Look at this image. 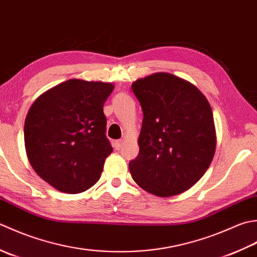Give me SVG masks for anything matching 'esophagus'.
Here are the masks:
<instances>
[{
  "label": "esophagus",
  "instance_id": "34e87169",
  "mask_svg": "<svg viewBox=\"0 0 257 257\" xmlns=\"http://www.w3.org/2000/svg\"><path fill=\"white\" fill-rule=\"evenodd\" d=\"M124 145V141L123 140H118V141H115L113 142V148L115 150H121Z\"/></svg>",
  "mask_w": 257,
  "mask_h": 257
}]
</instances>
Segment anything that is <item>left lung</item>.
I'll return each instance as SVG.
<instances>
[{"instance_id": "obj_1", "label": "left lung", "mask_w": 257, "mask_h": 257, "mask_svg": "<svg viewBox=\"0 0 257 257\" xmlns=\"http://www.w3.org/2000/svg\"><path fill=\"white\" fill-rule=\"evenodd\" d=\"M132 91L143 111L140 153L128 164L133 180L156 196L181 194L201 179L215 154L211 105L195 85L171 73L139 78Z\"/></svg>"}]
</instances>
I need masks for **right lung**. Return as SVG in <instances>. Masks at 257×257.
I'll list each match as a JSON object with an SVG mask.
<instances>
[{
  "mask_svg": "<svg viewBox=\"0 0 257 257\" xmlns=\"http://www.w3.org/2000/svg\"><path fill=\"white\" fill-rule=\"evenodd\" d=\"M113 90L112 83L72 78L44 92L30 107L26 155L36 174L57 191L77 194L101 177L113 151L103 112Z\"/></svg>",
  "mask_w": 257,
  "mask_h": 257,
  "instance_id": "add662e5",
  "label": "right lung"
}]
</instances>
